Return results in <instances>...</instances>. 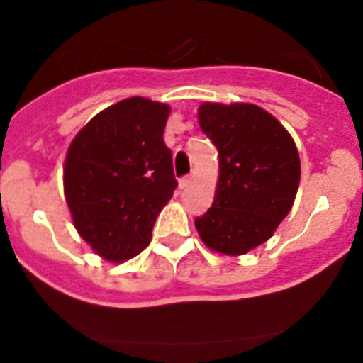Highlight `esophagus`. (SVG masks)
<instances>
[{"label": "esophagus", "instance_id": "34e87169", "mask_svg": "<svg viewBox=\"0 0 363 363\" xmlns=\"http://www.w3.org/2000/svg\"><path fill=\"white\" fill-rule=\"evenodd\" d=\"M191 181H193V175H186V177L179 179V188L186 189L189 184H191Z\"/></svg>", "mask_w": 363, "mask_h": 363}]
</instances>
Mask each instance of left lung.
<instances>
[{
  "label": "left lung",
  "instance_id": "1",
  "mask_svg": "<svg viewBox=\"0 0 363 363\" xmlns=\"http://www.w3.org/2000/svg\"><path fill=\"white\" fill-rule=\"evenodd\" d=\"M200 128L218 147L214 203L195 219L211 251L246 255L267 242L291 211L300 182V158L286 128L252 104L199 107Z\"/></svg>",
  "mask_w": 363,
  "mask_h": 363
}]
</instances>
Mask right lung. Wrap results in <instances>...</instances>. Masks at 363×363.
<instances>
[{"label": "right lung", "instance_id": "add662e5", "mask_svg": "<svg viewBox=\"0 0 363 363\" xmlns=\"http://www.w3.org/2000/svg\"><path fill=\"white\" fill-rule=\"evenodd\" d=\"M170 105L131 96L98 112L69 144L63 167L73 226L112 263L149 246L177 181L163 131Z\"/></svg>", "mask_w": 363, "mask_h": 363}]
</instances>
